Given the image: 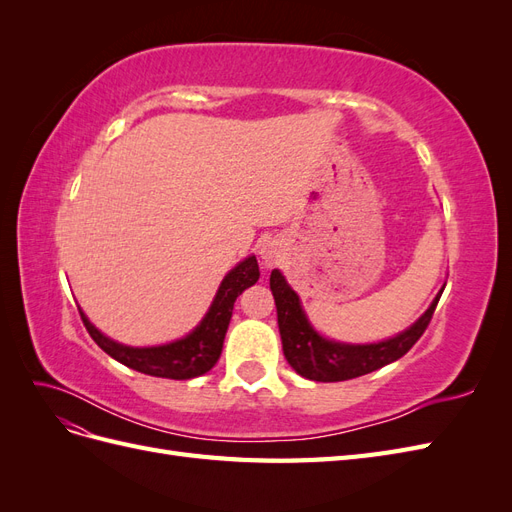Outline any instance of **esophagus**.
Segmentation results:
<instances>
[{"instance_id": "34e87169", "label": "esophagus", "mask_w": 512, "mask_h": 512, "mask_svg": "<svg viewBox=\"0 0 512 512\" xmlns=\"http://www.w3.org/2000/svg\"><path fill=\"white\" fill-rule=\"evenodd\" d=\"M262 258H265V262H273V254L269 250H262Z\"/></svg>"}]
</instances>
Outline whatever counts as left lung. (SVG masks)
Listing matches in <instances>:
<instances>
[{
	"instance_id": "1",
	"label": "left lung",
	"mask_w": 512,
	"mask_h": 512,
	"mask_svg": "<svg viewBox=\"0 0 512 512\" xmlns=\"http://www.w3.org/2000/svg\"><path fill=\"white\" fill-rule=\"evenodd\" d=\"M271 292L277 307V324H280L282 348L290 367L307 380L316 382H342L365 374H371L384 365L401 359L429 327L436 312V305L442 292L429 305L427 312L418 318L408 331L386 339L380 344L350 346L337 344L320 337L312 324L307 322L297 292H294L282 273L273 269L271 273Z\"/></svg>"
}]
</instances>
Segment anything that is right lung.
I'll return each instance as SVG.
<instances>
[{
	"mask_svg": "<svg viewBox=\"0 0 512 512\" xmlns=\"http://www.w3.org/2000/svg\"><path fill=\"white\" fill-rule=\"evenodd\" d=\"M258 277L260 271L256 258H245L241 265H237L224 277V282L218 294H215V301L203 322H200L188 337L158 348H130L115 344L85 318L81 309L79 312L91 339H94L108 356H113L115 361L147 376L190 380L207 374V371L218 363L224 346V337L228 331V322L232 316V307H235L237 297L245 288H250L258 282Z\"/></svg>",
	"mask_w": 512,
	"mask_h": 512,
	"instance_id": "1",
	"label": "right lung"
}]
</instances>
